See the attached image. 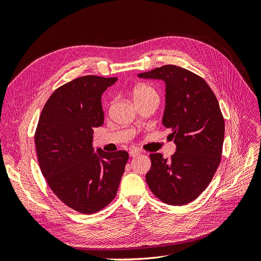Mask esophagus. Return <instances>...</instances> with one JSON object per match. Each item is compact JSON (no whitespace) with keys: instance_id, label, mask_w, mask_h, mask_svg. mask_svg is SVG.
I'll list each match as a JSON object with an SVG mask.
<instances>
[{"instance_id":"1","label":"esophagus","mask_w":261,"mask_h":261,"mask_svg":"<svg viewBox=\"0 0 261 261\" xmlns=\"http://www.w3.org/2000/svg\"><path fill=\"white\" fill-rule=\"evenodd\" d=\"M140 154V151L138 149H132L129 150V156L132 158H135V156H138Z\"/></svg>"}]
</instances>
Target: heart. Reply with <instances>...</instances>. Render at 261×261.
Listing matches in <instances>:
<instances>
[{
    "instance_id": "b5f03b06",
    "label": "heart",
    "mask_w": 261,
    "mask_h": 261,
    "mask_svg": "<svg viewBox=\"0 0 261 261\" xmlns=\"http://www.w3.org/2000/svg\"><path fill=\"white\" fill-rule=\"evenodd\" d=\"M151 92H154L151 88H150L149 86H146V85H139L137 87H135L133 90V98L136 99L138 97H141L144 96V94H147V93H151Z\"/></svg>"
}]
</instances>
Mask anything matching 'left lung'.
Returning a JSON list of instances; mask_svg holds the SVG:
<instances>
[{
  "label": "left lung",
  "instance_id": "8db88e82",
  "mask_svg": "<svg viewBox=\"0 0 261 261\" xmlns=\"http://www.w3.org/2000/svg\"><path fill=\"white\" fill-rule=\"evenodd\" d=\"M165 83L162 124L171 130L176 151L171 159L150 154L146 181L163 202L183 206L207 188L219 167L224 140V120L218 100L201 77L176 65L138 74Z\"/></svg>",
  "mask_w": 261,
  "mask_h": 261
}]
</instances>
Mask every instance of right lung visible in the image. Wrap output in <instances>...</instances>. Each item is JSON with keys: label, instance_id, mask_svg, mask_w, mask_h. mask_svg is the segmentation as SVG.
<instances>
[{"label": "right lung", "instance_id": "obj_1", "mask_svg": "<svg viewBox=\"0 0 261 261\" xmlns=\"http://www.w3.org/2000/svg\"><path fill=\"white\" fill-rule=\"evenodd\" d=\"M116 77L83 76L55 90L41 112L35 144L49 186L66 206L91 215L117 193L128 153L94 150L93 128L103 125L101 96Z\"/></svg>", "mask_w": 261, "mask_h": 261}]
</instances>
